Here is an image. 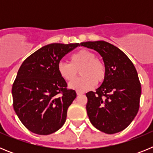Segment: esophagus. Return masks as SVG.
Segmentation results:
<instances>
[{"instance_id":"1","label":"esophagus","mask_w":153,"mask_h":153,"mask_svg":"<svg viewBox=\"0 0 153 153\" xmlns=\"http://www.w3.org/2000/svg\"><path fill=\"white\" fill-rule=\"evenodd\" d=\"M83 92H79V91H76V94H77L78 96L79 95H82V94H83Z\"/></svg>"}]
</instances>
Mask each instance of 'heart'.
Listing matches in <instances>:
<instances>
[{
    "instance_id": "heart-1",
    "label": "heart",
    "mask_w": 153,
    "mask_h": 153,
    "mask_svg": "<svg viewBox=\"0 0 153 153\" xmlns=\"http://www.w3.org/2000/svg\"><path fill=\"white\" fill-rule=\"evenodd\" d=\"M80 70V78L70 83V88L79 92L89 90L97 83H102L106 78V68L103 62L96 58V54L87 49H81L70 56V63H58L60 76L67 82L75 79Z\"/></svg>"
}]
</instances>
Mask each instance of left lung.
Returning a JSON list of instances; mask_svg holds the SVG:
<instances>
[{
  "label": "left lung",
  "mask_w": 153,
  "mask_h": 153,
  "mask_svg": "<svg viewBox=\"0 0 153 153\" xmlns=\"http://www.w3.org/2000/svg\"><path fill=\"white\" fill-rule=\"evenodd\" d=\"M81 46L97 51L106 68V78L96 92L86 93V111L94 127L107 134L123 130L140 108L141 83L129 58L106 41H88Z\"/></svg>",
  "instance_id": "8db88e82"
}]
</instances>
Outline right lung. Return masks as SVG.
<instances>
[{
  "label": "right lung",
  "instance_id": "1",
  "mask_svg": "<svg viewBox=\"0 0 153 153\" xmlns=\"http://www.w3.org/2000/svg\"><path fill=\"white\" fill-rule=\"evenodd\" d=\"M79 44H51L23 62L12 86L13 106L23 125L38 135L60 129L67 109L76 97L60 76V60Z\"/></svg>",
  "mask_w": 153,
  "mask_h": 153
}]
</instances>
